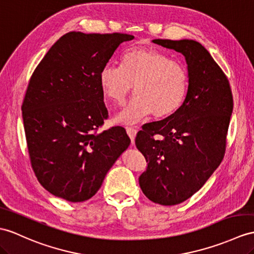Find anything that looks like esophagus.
<instances>
[{
  "label": "esophagus",
  "instance_id": "obj_1",
  "mask_svg": "<svg viewBox=\"0 0 254 254\" xmlns=\"http://www.w3.org/2000/svg\"><path fill=\"white\" fill-rule=\"evenodd\" d=\"M126 131H127V133L129 135V138H130V140H131V143H133L134 138H135V134H137L138 130H137V129H134L133 127H128L126 129Z\"/></svg>",
  "mask_w": 254,
  "mask_h": 254
}]
</instances>
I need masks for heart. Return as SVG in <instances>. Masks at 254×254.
Masks as SVG:
<instances>
[{
	"label": "heart",
	"instance_id": "1",
	"mask_svg": "<svg viewBox=\"0 0 254 254\" xmlns=\"http://www.w3.org/2000/svg\"><path fill=\"white\" fill-rule=\"evenodd\" d=\"M122 66L106 64L99 73L103 94L122 107L134 92L138 97L117 116L134 124L151 114L167 117L180 108L188 92L189 74L185 66L153 47H134L122 57Z\"/></svg>",
	"mask_w": 254,
	"mask_h": 254
}]
</instances>
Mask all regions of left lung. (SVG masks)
<instances>
[{"label":"left lung","mask_w":254,"mask_h":254,"mask_svg":"<svg viewBox=\"0 0 254 254\" xmlns=\"http://www.w3.org/2000/svg\"><path fill=\"white\" fill-rule=\"evenodd\" d=\"M153 43L181 53L188 64L181 107L163 121L145 124L135 137L147 163L139 178L142 191L153 202L174 206L199 190L223 159L233 95L224 72L200 43Z\"/></svg>","instance_id":"1"}]
</instances>
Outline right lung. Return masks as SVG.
Returning a JSON list of instances; mask_svg holds the SVG:
<instances>
[{"label":"right lung","instance_id":"add662e5","mask_svg":"<svg viewBox=\"0 0 254 254\" xmlns=\"http://www.w3.org/2000/svg\"><path fill=\"white\" fill-rule=\"evenodd\" d=\"M132 39L72 31L51 47L30 78L21 107L29 156L39 182L56 197L91 198L130 144L121 126L99 131L109 116L99 73Z\"/></svg>","mask_w":254,"mask_h":254}]
</instances>
